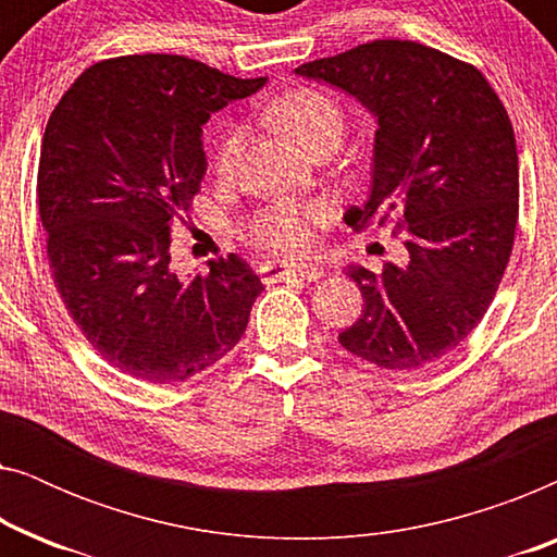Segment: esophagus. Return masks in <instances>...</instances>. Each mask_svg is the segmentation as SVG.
<instances>
[{"mask_svg":"<svg viewBox=\"0 0 557 557\" xmlns=\"http://www.w3.org/2000/svg\"><path fill=\"white\" fill-rule=\"evenodd\" d=\"M258 273H261L263 284H276V281H292V278H301V281H317L324 276V271L319 265H299V269H288V265L265 261L258 265Z\"/></svg>","mask_w":557,"mask_h":557,"instance_id":"1","label":"esophagus"}]
</instances>
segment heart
Returning <instances> with one entry per match:
<instances>
[{
	"label": "heart",
	"mask_w": 557,
	"mask_h": 557,
	"mask_svg": "<svg viewBox=\"0 0 557 557\" xmlns=\"http://www.w3.org/2000/svg\"><path fill=\"white\" fill-rule=\"evenodd\" d=\"M276 124L314 151L319 144L345 134V111L332 96L317 88H294L271 106ZM246 132L240 124H227L215 144L212 170L218 180H233L238 172ZM332 220L330 202H273L256 210L243 225L250 246L263 253L301 261L317 246V231Z\"/></svg>",
	"instance_id": "b5f03b06"
}]
</instances>
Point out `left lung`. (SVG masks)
Segmentation results:
<instances>
[{
    "label": "left lung",
    "instance_id": "obj_1",
    "mask_svg": "<svg viewBox=\"0 0 557 557\" xmlns=\"http://www.w3.org/2000/svg\"><path fill=\"white\" fill-rule=\"evenodd\" d=\"M377 119L372 187L352 231L395 215L408 263L349 269L364 307L339 345L385 370L459 347L505 276L520 212L512 121L482 71L413 40H372L296 67Z\"/></svg>",
    "mask_w": 557,
    "mask_h": 557
}]
</instances>
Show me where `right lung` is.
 <instances>
[{"label": "right lung", "instance_id": "add662e5", "mask_svg": "<svg viewBox=\"0 0 557 557\" xmlns=\"http://www.w3.org/2000/svg\"><path fill=\"white\" fill-rule=\"evenodd\" d=\"M263 83L185 55L109 58L75 78L45 126L37 208L52 281L90 347L144 383H182L223 360L263 292L235 253L193 278L170 265L208 170L202 124Z\"/></svg>", "mask_w": 557, "mask_h": 557}]
</instances>
